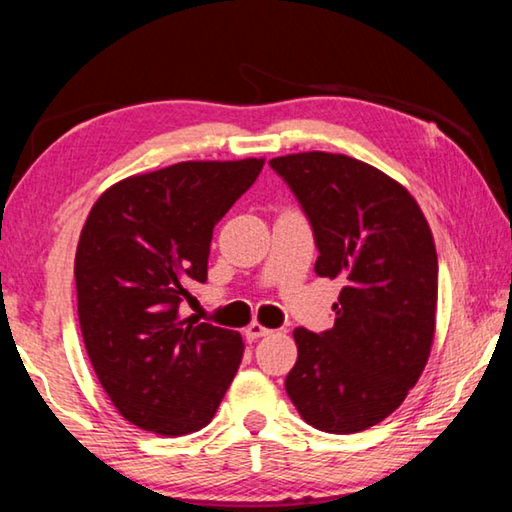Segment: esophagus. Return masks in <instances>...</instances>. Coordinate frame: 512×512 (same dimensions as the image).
<instances>
[{
  "mask_svg": "<svg viewBox=\"0 0 512 512\" xmlns=\"http://www.w3.org/2000/svg\"><path fill=\"white\" fill-rule=\"evenodd\" d=\"M273 330H269V328H264L262 323H250V326L246 328V337L250 339V342H255V339H259V337H266V335H271Z\"/></svg>",
  "mask_w": 512,
  "mask_h": 512,
  "instance_id": "esophagus-1",
  "label": "esophagus"
}]
</instances>
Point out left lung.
<instances>
[{"mask_svg": "<svg viewBox=\"0 0 512 512\" xmlns=\"http://www.w3.org/2000/svg\"><path fill=\"white\" fill-rule=\"evenodd\" d=\"M269 166L312 225L316 275L344 282L332 305L335 326L294 330L298 360L285 380L287 394L319 431H364L399 408L431 355V227L399 182L346 154H287Z\"/></svg>", "mask_w": 512, "mask_h": 512, "instance_id": "1", "label": "left lung"}]
</instances>
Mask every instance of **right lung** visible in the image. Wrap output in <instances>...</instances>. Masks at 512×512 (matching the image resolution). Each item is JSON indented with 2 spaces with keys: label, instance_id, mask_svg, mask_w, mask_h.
Segmentation results:
<instances>
[{
  "label": "right lung",
  "instance_id": "right-lung-1",
  "mask_svg": "<svg viewBox=\"0 0 512 512\" xmlns=\"http://www.w3.org/2000/svg\"><path fill=\"white\" fill-rule=\"evenodd\" d=\"M262 166L182 161L127 177L86 218L75 257L81 337L111 403L143 431L205 428L239 369V332L182 319L180 303L207 282L214 225Z\"/></svg>",
  "mask_w": 512,
  "mask_h": 512
}]
</instances>
